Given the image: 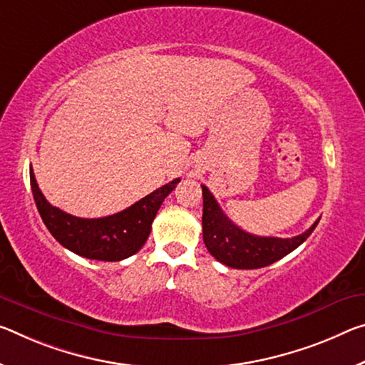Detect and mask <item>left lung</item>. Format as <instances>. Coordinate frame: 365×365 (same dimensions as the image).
<instances>
[{
	"mask_svg": "<svg viewBox=\"0 0 365 365\" xmlns=\"http://www.w3.org/2000/svg\"><path fill=\"white\" fill-rule=\"evenodd\" d=\"M203 188V240L207 252L225 266L235 269H257L277 262L304 244L320 219L304 234L279 239L248 234L230 221L205 185Z\"/></svg>",
	"mask_w": 365,
	"mask_h": 365,
	"instance_id": "1",
	"label": "left lung"
}]
</instances>
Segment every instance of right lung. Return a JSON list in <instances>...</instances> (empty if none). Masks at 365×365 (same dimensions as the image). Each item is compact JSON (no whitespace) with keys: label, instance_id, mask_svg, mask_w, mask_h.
I'll return each instance as SVG.
<instances>
[{"label":"right lung","instance_id":"add662e5","mask_svg":"<svg viewBox=\"0 0 365 365\" xmlns=\"http://www.w3.org/2000/svg\"><path fill=\"white\" fill-rule=\"evenodd\" d=\"M178 182L180 178H175L112 216L84 219L51 206L40 192L36 175L31 169L34 201L50 234L76 255L99 262H120L135 255L146 244L162 201L169 196Z\"/></svg>","mask_w":365,"mask_h":365}]
</instances>
